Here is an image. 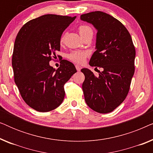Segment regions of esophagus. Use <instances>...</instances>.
Masks as SVG:
<instances>
[{
	"label": "esophagus",
	"mask_w": 153,
	"mask_h": 153,
	"mask_svg": "<svg viewBox=\"0 0 153 153\" xmlns=\"http://www.w3.org/2000/svg\"><path fill=\"white\" fill-rule=\"evenodd\" d=\"M76 70L78 71V72H79V71L81 70V68L79 65H76Z\"/></svg>",
	"instance_id": "esophagus-1"
}]
</instances>
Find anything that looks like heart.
Instances as JSON below:
<instances>
[{"label":"heart","mask_w":153,"mask_h":153,"mask_svg":"<svg viewBox=\"0 0 153 153\" xmlns=\"http://www.w3.org/2000/svg\"><path fill=\"white\" fill-rule=\"evenodd\" d=\"M79 33L81 37L85 36L87 35H93V30L91 26L87 24H82L79 26ZM64 41V36H62L60 42H62ZM88 55L87 51H74L68 55V58L71 61L77 64H81L85 61V59Z\"/></svg>","instance_id":"obj_1"}]
</instances>
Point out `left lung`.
<instances>
[{
    "label": "left lung",
    "instance_id": "8db88e82",
    "mask_svg": "<svg viewBox=\"0 0 153 153\" xmlns=\"http://www.w3.org/2000/svg\"><path fill=\"white\" fill-rule=\"evenodd\" d=\"M81 19L97 30V50L89 64L103 69L98 76L88 69H81L85 75V101L95 111L107 114L118 107L129 93L135 70V47L127 29L109 14L92 12L81 14Z\"/></svg>",
    "mask_w": 153,
    "mask_h": 153
}]
</instances>
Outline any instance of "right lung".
<instances>
[{
    "instance_id": "1",
    "label": "right lung",
    "mask_w": 153,
    "mask_h": 153,
    "mask_svg": "<svg viewBox=\"0 0 153 153\" xmlns=\"http://www.w3.org/2000/svg\"><path fill=\"white\" fill-rule=\"evenodd\" d=\"M76 17L45 14L25 24L16 35L12 59L14 81L24 102L37 111L59 106L64 85L76 72L68 60H62L57 70L49 65L60 51L62 33Z\"/></svg>"
}]
</instances>
